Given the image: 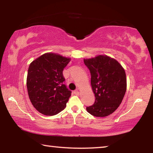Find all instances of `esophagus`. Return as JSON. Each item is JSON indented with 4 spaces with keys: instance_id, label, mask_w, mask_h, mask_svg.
Here are the masks:
<instances>
[{
    "instance_id": "34e87169",
    "label": "esophagus",
    "mask_w": 153,
    "mask_h": 153,
    "mask_svg": "<svg viewBox=\"0 0 153 153\" xmlns=\"http://www.w3.org/2000/svg\"><path fill=\"white\" fill-rule=\"evenodd\" d=\"M74 93L75 95H79V91H78V90H75V91L74 92Z\"/></svg>"
}]
</instances>
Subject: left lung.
I'll use <instances>...</instances> for the list:
<instances>
[{"instance_id":"1","label":"left lung","mask_w":153,"mask_h":153,"mask_svg":"<svg viewBox=\"0 0 153 153\" xmlns=\"http://www.w3.org/2000/svg\"><path fill=\"white\" fill-rule=\"evenodd\" d=\"M91 74V86L95 102L86 107L94 117H103L112 114L122 102L127 89L123 67L115 59L98 55L84 59Z\"/></svg>"}]
</instances>
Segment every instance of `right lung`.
Returning <instances> with one entry per match:
<instances>
[{
    "mask_svg": "<svg viewBox=\"0 0 153 153\" xmlns=\"http://www.w3.org/2000/svg\"><path fill=\"white\" fill-rule=\"evenodd\" d=\"M70 58L43 54L30 63L27 76L28 96L33 107L45 115H55L66 107L71 92L63 84V71Z\"/></svg>",
    "mask_w": 153,
    "mask_h": 153,
    "instance_id": "right-lung-1",
    "label": "right lung"
}]
</instances>
